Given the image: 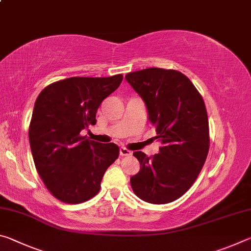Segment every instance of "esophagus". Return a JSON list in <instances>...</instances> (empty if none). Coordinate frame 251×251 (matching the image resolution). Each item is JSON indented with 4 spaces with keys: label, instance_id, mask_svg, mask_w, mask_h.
I'll list each match as a JSON object with an SVG mask.
<instances>
[{
    "label": "esophagus",
    "instance_id": "34e87169",
    "mask_svg": "<svg viewBox=\"0 0 251 251\" xmlns=\"http://www.w3.org/2000/svg\"><path fill=\"white\" fill-rule=\"evenodd\" d=\"M131 154V151L127 150L125 147H121L120 148V155L121 156H129Z\"/></svg>",
    "mask_w": 251,
    "mask_h": 251
}]
</instances>
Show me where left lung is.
Segmentation results:
<instances>
[{
	"instance_id": "left-lung-1",
	"label": "left lung",
	"mask_w": 251,
	"mask_h": 251,
	"mask_svg": "<svg viewBox=\"0 0 251 251\" xmlns=\"http://www.w3.org/2000/svg\"><path fill=\"white\" fill-rule=\"evenodd\" d=\"M125 78L143 99L155 138L161 143L154 156L133 154L141 171L130 178L131 188L146 202H172L193 186L206 161L209 125L205 103L190 79L175 70L151 67Z\"/></svg>"
}]
</instances>
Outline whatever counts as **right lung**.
<instances>
[{
	"label": "right lung",
	"mask_w": 251,
	"mask_h": 251,
	"mask_svg": "<svg viewBox=\"0 0 251 251\" xmlns=\"http://www.w3.org/2000/svg\"><path fill=\"white\" fill-rule=\"evenodd\" d=\"M122 80V74L70 77L50 84L36 99L29 145L41 179L58 201L79 203L94 197L106 169L118 158L116 144L90 141L79 133L96 124L100 103Z\"/></svg>",
	"instance_id": "right-lung-1"
}]
</instances>
